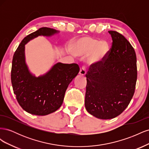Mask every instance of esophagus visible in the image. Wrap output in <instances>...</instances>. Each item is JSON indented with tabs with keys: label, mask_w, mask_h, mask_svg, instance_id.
I'll return each mask as SVG.
<instances>
[{
	"label": "esophagus",
	"mask_w": 149,
	"mask_h": 149,
	"mask_svg": "<svg viewBox=\"0 0 149 149\" xmlns=\"http://www.w3.org/2000/svg\"><path fill=\"white\" fill-rule=\"evenodd\" d=\"M86 68L84 66H83L79 70V74L81 75V76H85L86 75Z\"/></svg>",
	"instance_id": "obj_1"
}]
</instances>
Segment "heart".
Here are the masks:
<instances>
[{
	"label": "heart",
	"instance_id": "b5f03b06",
	"mask_svg": "<svg viewBox=\"0 0 149 149\" xmlns=\"http://www.w3.org/2000/svg\"><path fill=\"white\" fill-rule=\"evenodd\" d=\"M73 49L76 54L80 56L89 54L88 63L91 65H97L102 62L107 56L109 46L106 42H100L91 37H83L74 41Z\"/></svg>",
	"mask_w": 149,
	"mask_h": 149
}]
</instances>
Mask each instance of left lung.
<instances>
[{
  "mask_svg": "<svg viewBox=\"0 0 149 149\" xmlns=\"http://www.w3.org/2000/svg\"><path fill=\"white\" fill-rule=\"evenodd\" d=\"M108 32L112 45L106 60L91 65L86 74V109L100 119H113L126 109L134 96L137 77L134 49L123 35Z\"/></svg>",
  "mask_w": 149,
  "mask_h": 149,
  "instance_id": "obj_1",
  "label": "left lung"
}]
</instances>
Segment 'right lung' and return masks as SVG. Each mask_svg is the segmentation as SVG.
Masks as SVG:
<instances>
[{"label":"right lung","mask_w":149,"mask_h":149,"mask_svg":"<svg viewBox=\"0 0 149 149\" xmlns=\"http://www.w3.org/2000/svg\"><path fill=\"white\" fill-rule=\"evenodd\" d=\"M59 32L53 29L40 28L25 37L13 55L11 71L13 93L22 109L30 114L46 116L59 109L68 86L79 73L77 64L60 62L38 77L29 68L25 60V45L39 36L49 37Z\"/></svg>","instance_id":"add662e5"}]
</instances>
